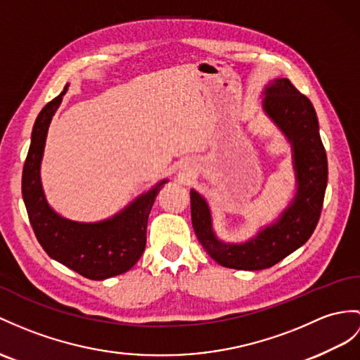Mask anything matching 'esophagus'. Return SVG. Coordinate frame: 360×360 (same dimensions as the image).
<instances>
[{
  "mask_svg": "<svg viewBox=\"0 0 360 360\" xmlns=\"http://www.w3.org/2000/svg\"><path fill=\"white\" fill-rule=\"evenodd\" d=\"M183 175H186V177H188V169L186 168H183V172H181Z\"/></svg>",
  "mask_w": 360,
  "mask_h": 360,
  "instance_id": "1",
  "label": "esophagus"
}]
</instances>
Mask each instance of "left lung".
I'll list each match as a JSON object with an SVG mask.
<instances>
[{"mask_svg":"<svg viewBox=\"0 0 360 360\" xmlns=\"http://www.w3.org/2000/svg\"><path fill=\"white\" fill-rule=\"evenodd\" d=\"M264 110L292 142L297 194L279 221L267 226L255 238L244 244H224L212 232L205 198L191 191L192 227L210 258L223 267L262 270L275 266L307 243L321 217L328 163L316 111L310 99L285 77L267 85Z\"/></svg>","mask_w":360,"mask_h":360,"instance_id":"8db88e82","label":"left lung"}]
</instances>
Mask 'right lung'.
<instances>
[{
	"label": "right lung",
	"instance_id": "obj_1",
	"mask_svg": "<svg viewBox=\"0 0 360 360\" xmlns=\"http://www.w3.org/2000/svg\"><path fill=\"white\" fill-rule=\"evenodd\" d=\"M65 91L67 85L63 93L41 110L34 122L22 168V198L32 229L49 257L79 275L102 281L125 274L142 257L146 246L148 217L166 180L107 221L76 223L53 212L44 197L39 166L50 120Z\"/></svg>",
	"mask_w": 360,
	"mask_h": 360
}]
</instances>
